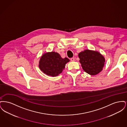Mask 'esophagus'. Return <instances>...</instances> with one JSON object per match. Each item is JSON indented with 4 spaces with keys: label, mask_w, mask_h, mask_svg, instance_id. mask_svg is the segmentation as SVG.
<instances>
[{
    "label": "esophagus",
    "mask_w": 127,
    "mask_h": 127,
    "mask_svg": "<svg viewBox=\"0 0 127 127\" xmlns=\"http://www.w3.org/2000/svg\"><path fill=\"white\" fill-rule=\"evenodd\" d=\"M70 61H75V58H71V59H70Z\"/></svg>",
    "instance_id": "esophagus-1"
}]
</instances>
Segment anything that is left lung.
Masks as SVG:
<instances>
[{"label":"left lung","instance_id":"obj_1","mask_svg":"<svg viewBox=\"0 0 127 127\" xmlns=\"http://www.w3.org/2000/svg\"><path fill=\"white\" fill-rule=\"evenodd\" d=\"M79 57L82 68L86 72L95 75L102 70L105 61L99 52L87 49L79 53Z\"/></svg>","mask_w":127,"mask_h":127}]
</instances>
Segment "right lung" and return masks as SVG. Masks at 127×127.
<instances>
[{
	"instance_id": "1",
	"label": "right lung",
	"mask_w": 127,
	"mask_h": 127,
	"mask_svg": "<svg viewBox=\"0 0 127 127\" xmlns=\"http://www.w3.org/2000/svg\"><path fill=\"white\" fill-rule=\"evenodd\" d=\"M69 61L67 58L62 59L59 53L51 52L43 55L39 62V67L45 74L55 77L62 72L66 64Z\"/></svg>"
}]
</instances>
